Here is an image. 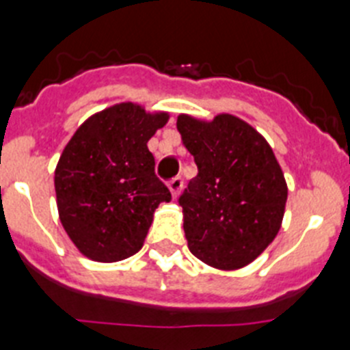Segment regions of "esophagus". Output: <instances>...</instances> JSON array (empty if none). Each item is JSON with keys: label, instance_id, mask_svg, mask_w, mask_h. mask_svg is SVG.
<instances>
[{"label": "esophagus", "instance_id": "1", "mask_svg": "<svg viewBox=\"0 0 350 350\" xmlns=\"http://www.w3.org/2000/svg\"><path fill=\"white\" fill-rule=\"evenodd\" d=\"M167 187H169V190H171L172 197H178L179 192H181V188H183V179L179 178V176H176V178L169 179Z\"/></svg>", "mask_w": 350, "mask_h": 350}]
</instances>
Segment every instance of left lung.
<instances>
[{"label":"left lung","mask_w":350,"mask_h":350,"mask_svg":"<svg viewBox=\"0 0 350 350\" xmlns=\"http://www.w3.org/2000/svg\"><path fill=\"white\" fill-rule=\"evenodd\" d=\"M176 126L199 171L178 199L188 248L218 269L247 266L275 239L287 202L271 146L230 114L213 121L179 114Z\"/></svg>","instance_id":"1"}]
</instances>
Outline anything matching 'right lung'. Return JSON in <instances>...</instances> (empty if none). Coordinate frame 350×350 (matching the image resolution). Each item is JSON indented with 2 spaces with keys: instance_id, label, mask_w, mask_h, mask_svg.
<instances>
[{
  "instance_id": "1",
  "label": "right lung",
  "mask_w": 350,
  "mask_h": 350,
  "mask_svg": "<svg viewBox=\"0 0 350 350\" xmlns=\"http://www.w3.org/2000/svg\"><path fill=\"white\" fill-rule=\"evenodd\" d=\"M169 120L132 102L88 118L65 146L56 172L57 211L66 234L86 257L116 262L142 248L169 188L154 174L148 141Z\"/></svg>"
}]
</instances>
